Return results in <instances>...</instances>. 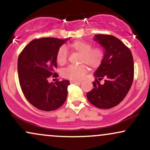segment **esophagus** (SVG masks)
<instances>
[{
	"label": "esophagus",
	"mask_w": 150,
	"mask_h": 150,
	"mask_svg": "<svg viewBox=\"0 0 150 150\" xmlns=\"http://www.w3.org/2000/svg\"><path fill=\"white\" fill-rule=\"evenodd\" d=\"M81 81H76V80H72L71 81V83L73 84H80L81 83Z\"/></svg>",
	"instance_id": "obj_1"
}]
</instances>
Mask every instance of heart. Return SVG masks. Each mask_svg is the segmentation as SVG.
<instances>
[{"label": "heart", "mask_w": 150, "mask_h": 150, "mask_svg": "<svg viewBox=\"0 0 150 150\" xmlns=\"http://www.w3.org/2000/svg\"><path fill=\"white\" fill-rule=\"evenodd\" d=\"M73 51L80 53L79 63H84L92 68L99 67L104 58V53L99 48H92L88 42L83 41H75L69 45ZM68 53L64 46H61L56 53V61L59 65L65 64L68 60ZM87 67L84 64L70 65L63 70V75L70 80H80L85 77Z\"/></svg>", "instance_id": "1"}]
</instances>
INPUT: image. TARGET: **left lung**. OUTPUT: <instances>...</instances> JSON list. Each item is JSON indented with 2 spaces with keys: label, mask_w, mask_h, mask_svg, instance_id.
Returning <instances> with one entry per match:
<instances>
[{
  "label": "left lung",
  "mask_w": 150,
  "mask_h": 150,
  "mask_svg": "<svg viewBox=\"0 0 150 150\" xmlns=\"http://www.w3.org/2000/svg\"><path fill=\"white\" fill-rule=\"evenodd\" d=\"M94 40L104 48L102 62L94 72L93 87L87 93L91 104L99 108H111L127 95L134 77L133 58L130 50L118 38L95 34ZM105 80L104 83L99 81Z\"/></svg>",
  "instance_id": "left-lung-1"
}]
</instances>
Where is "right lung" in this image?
Segmentation results:
<instances>
[{
  "mask_svg": "<svg viewBox=\"0 0 150 150\" xmlns=\"http://www.w3.org/2000/svg\"><path fill=\"white\" fill-rule=\"evenodd\" d=\"M69 38H41L30 42L18 57V71L20 85L27 101L34 107L51 111L64 104L68 95L69 80L49 82L57 67L56 53Z\"/></svg>",
  "mask_w": 150,
  "mask_h": 150,
  "instance_id": "add662e5",
  "label": "right lung"
}]
</instances>
